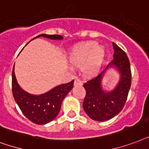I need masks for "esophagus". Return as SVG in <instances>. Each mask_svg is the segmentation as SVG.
<instances>
[{"mask_svg": "<svg viewBox=\"0 0 149 149\" xmlns=\"http://www.w3.org/2000/svg\"><path fill=\"white\" fill-rule=\"evenodd\" d=\"M82 85V81L80 80V79H78L76 78L74 80V85Z\"/></svg>", "mask_w": 149, "mask_h": 149, "instance_id": "1", "label": "esophagus"}]
</instances>
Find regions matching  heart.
Returning <instances> with one entry per match:
<instances>
[{"mask_svg":"<svg viewBox=\"0 0 149 149\" xmlns=\"http://www.w3.org/2000/svg\"><path fill=\"white\" fill-rule=\"evenodd\" d=\"M106 52L102 47H98L95 42H88L77 47L69 56V61L76 67L82 66L84 74L95 75L103 64Z\"/></svg>","mask_w":149,"mask_h":149,"instance_id":"heart-1","label":"heart"}]
</instances>
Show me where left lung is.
I'll return each instance as SVG.
<instances>
[{"label": "left lung", "mask_w": 149, "mask_h": 149, "mask_svg": "<svg viewBox=\"0 0 149 149\" xmlns=\"http://www.w3.org/2000/svg\"><path fill=\"white\" fill-rule=\"evenodd\" d=\"M113 60L95 78L84 84L86 95L83 109L88 116L96 121H106L112 119L124 108L131 84V72L129 59L124 50L113 42ZM118 72V82L113 90L107 91L102 80L109 69Z\"/></svg>", "instance_id": "1"}]
</instances>
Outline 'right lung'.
Wrapping results in <instances>:
<instances>
[{
	"instance_id": "right-lung-1",
	"label": "right lung",
	"mask_w": 149,
	"mask_h": 149,
	"mask_svg": "<svg viewBox=\"0 0 149 149\" xmlns=\"http://www.w3.org/2000/svg\"><path fill=\"white\" fill-rule=\"evenodd\" d=\"M39 37H45L52 40H63L61 36L47 34H40L34 39ZM73 85L74 80H72L71 82L57 85L47 93L33 95L27 93L19 85L15 77L14 65L12 71V93L14 99L22 113L29 120L36 124L42 125L48 124L56 118L61 107L62 101L72 89Z\"/></svg>"
}]
</instances>
